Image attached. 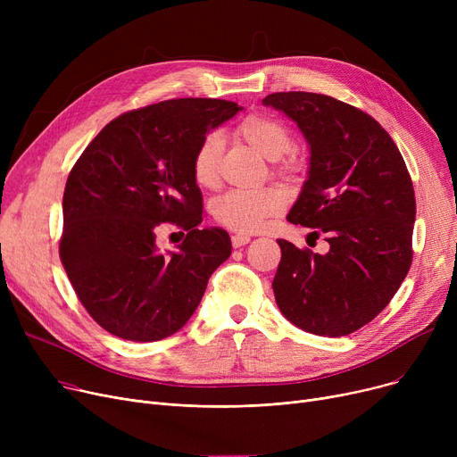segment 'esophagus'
Wrapping results in <instances>:
<instances>
[{
	"mask_svg": "<svg viewBox=\"0 0 457 457\" xmlns=\"http://www.w3.org/2000/svg\"><path fill=\"white\" fill-rule=\"evenodd\" d=\"M250 243V235H245V233H235L231 237V245L233 248H241V246H246Z\"/></svg>",
	"mask_w": 457,
	"mask_h": 457,
	"instance_id": "esophagus-1",
	"label": "esophagus"
}]
</instances>
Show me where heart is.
Here are the masks:
<instances>
[{
  "label": "heart",
  "mask_w": 457,
  "mask_h": 457,
  "mask_svg": "<svg viewBox=\"0 0 457 457\" xmlns=\"http://www.w3.org/2000/svg\"><path fill=\"white\" fill-rule=\"evenodd\" d=\"M253 150L270 161H278L293 148V137L278 120L265 114H250L237 128ZM224 138L219 131L207 133L192 155V178L204 187L211 188L219 181V166ZM285 170L293 168L291 162L283 164ZM285 196L278 188L261 190H229L212 202L214 220L228 229L238 233H255L265 228L270 216L283 209Z\"/></svg>",
  "instance_id": "b5f03b06"
}]
</instances>
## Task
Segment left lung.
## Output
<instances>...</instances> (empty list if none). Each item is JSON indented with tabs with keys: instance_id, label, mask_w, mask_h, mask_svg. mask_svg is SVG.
Returning <instances> with one entry per match:
<instances>
[{
	"instance_id": "obj_1",
	"label": "left lung",
	"mask_w": 457,
	"mask_h": 457,
	"mask_svg": "<svg viewBox=\"0 0 457 457\" xmlns=\"http://www.w3.org/2000/svg\"><path fill=\"white\" fill-rule=\"evenodd\" d=\"M262 104L295 120L311 152L287 220L329 245L320 255L279 238L276 303L300 329L343 337L376 319L410 272V172L389 133L361 109L315 92H276Z\"/></svg>"
}]
</instances>
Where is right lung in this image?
Listing matches in <instances>:
<instances>
[{
  "instance_id": "right-lung-1",
  "label": "right lung",
  "mask_w": 457,
  "mask_h": 457,
  "mask_svg": "<svg viewBox=\"0 0 457 457\" xmlns=\"http://www.w3.org/2000/svg\"><path fill=\"white\" fill-rule=\"evenodd\" d=\"M241 109L226 100L179 98L124 112L71 168L61 261L88 315L116 337H170L229 257L228 231L198 228L204 198L192 178V155L209 129ZM164 221L187 233L176 253L156 248Z\"/></svg>"
}]
</instances>
